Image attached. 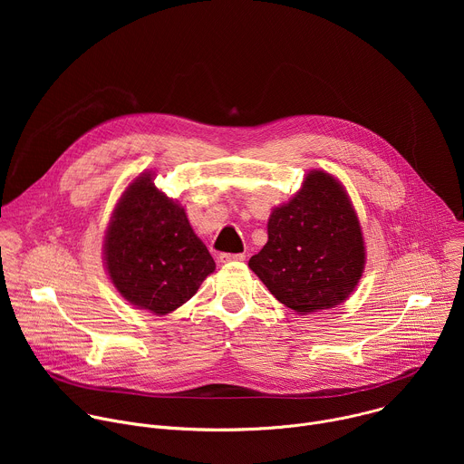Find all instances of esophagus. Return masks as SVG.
Listing matches in <instances>:
<instances>
[{"instance_id": "obj_1", "label": "esophagus", "mask_w": 464, "mask_h": 464, "mask_svg": "<svg viewBox=\"0 0 464 464\" xmlns=\"http://www.w3.org/2000/svg\"><path fill=\"white\" fill-rule=\"evenodd\" d=\"M244 258V253H220V262H240Z\"/></svg>"}]
</instances>
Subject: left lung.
I'll use <instances>...</instances> for the list:
<instances>
[{"label":"left lung","instance_id":"8db88e82","mask_svg":"<svg viewBox=\"0 0 464 464\" xmlns=\"http://www.w3.org/2000/svg\"><path fill=\"white\" fill-rule=\"evenodd\" d=\"M365 264L358 217L343 187L312 170L292 200L272 211L268 242L249 268L297 314L333 308L356 288Z\"/></svg>","mask_w":464,"mask_h":464}]
</instances>
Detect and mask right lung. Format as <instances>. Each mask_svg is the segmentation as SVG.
<instances>
[{
	"instance_id": "add662e5",
	"label": "right lung",
	"mask_w": 464,
	"mask_h": 464,
	"mask_svg": "<svg viewBox=\"0 0 464 464\" xmlns=\"http://www.w3.org/2000/svg\"><path fill=\"white\" fill-rule=\"evenodd\" d=\"M104 260L119 294L138 308L165 315L187 303L215 272V260L185 209L141 174L113 211Z\"/></svg>"
}]
</instances>
